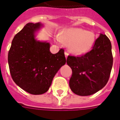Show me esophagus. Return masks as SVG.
I'll return each mask as SVG.
<instances>
[{
	"label": "esophagus",
	"instance_id": "1",
	"mask_svg": "<svg viewBox=\"0 0 120 120\" xmlns=\"http://www.w3.org/2000/svg\"><path fill=\"white\" fill-rule=\"evenodd\" d=\"M68 55H69V53L67 51H65V57L67 58Z\"/></svg>",
	"mask_w": 120,
	"mask_h": 120
}]
</instances>
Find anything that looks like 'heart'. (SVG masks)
<instances>
[{"instance_id": "b5f03b06", "label": "heart", "mask_w": 120, "mask_h": 120, "mask_svg": "<svg viewBox=\"0 0 120 120\" xmlns=\"http://www.w3.org/2000/svg\"><path fill=\"white\" fill-rule=\"evenodd\" d=\"M58 38L61 42L68 44L71 52L78 55L89 51L95 41L94 32L79 28H69L64 31L60 33Z\"/></svg>"}]
</instances>
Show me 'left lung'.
Returning a JSON list of instances; mask_svg holds the SVG:
<instances>
[{
	"mask_svg": "<svg viewBox=\"0 0 120 120\" xmlns=\"http://www.w3.org/2000/svg\"><path fill=\"white\" fill-rule=\"evenodd\" d=\"M111 43L104 34L95 41L91 51L81 56L69 55L67 64L72 69L69 86L81 96L96 93L107 84L112 67Z\"/></svg>",
	"mask_w": 120,
	"mask_h": 120,
	"instance_id": "obj_1",
	"label": "left lung"
}]
</instances>
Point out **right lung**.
<instances>
[{
	"instance_id": "right-lung-1",
	"label": "right lung",
	"mask_w": 120,
	"mask_h": 120,
	"mask_svg": "<svg viewBox=\"0 0 120 120\" xmlns=\"http://www.w3.org/2000/svg\"><path fill=\"white\" fill-rule=\"evenodd\" d=\"M41 24L29 23L16 34L8 53V64L12 79L29 94H44L54 76L66 62L64 49L56 54L49 51V42L37 41L34 33Z\"/></svg>"
}]
</instances>
